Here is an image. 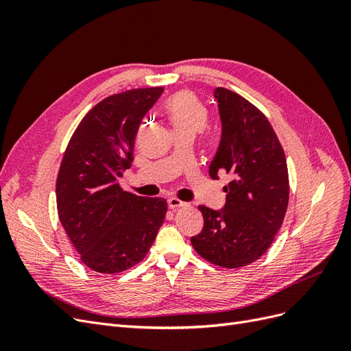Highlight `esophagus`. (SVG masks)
Returning <instances> with one entry per match:
<instances>
[{
    "mask_svg": "<svg viewBox=\"0 0 351 351\" xmlns=\"http://www.w3.org/2000/svg\"><path fill=\"white\" fill-rule=\"evenodd\" d=\"M168 206L171 208L173 210H176V209H178V208L187 206V204H186V202H183V200L177 199V197H169V199H168Z\"/></svg>",
    "mask_w": 351,
    "mask_h": 351,
    "instance_id": "34e87169",
    "label": "esophagus"
}]
</instances>
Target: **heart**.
<instances>
[{"label":"heart","mask_w":351,"mask_h":351,"mask_svg":"<svg viewBox=\"0 0 351 351\" xmlns=\"http://www.w3.org/2000/svg\"><path fill=\"white\" fill-rule=\"evenodd\" d=\"M167 112L176 132L196 134L206 127L208 110L193 93L178 92L167 102Z\"/></svg>","instance_id":"b5f03b06"}]
</instances>
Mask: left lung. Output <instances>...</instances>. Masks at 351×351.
Masks as SVG:
<instances>
[{"instance_id": "obj_1", "label": "left lung", "mask_w": 351, "mask_h": 351, "mask_svg": "<svg viewBox=\"0 0 351 351\" xmlns=\"http://www.w3.org/2000/svg\"><path fill=\"white\" fill-rule=\"evenodd\" d=\"M221 141L209 176L227 173L231 182L222 209L204 205V228L190 239L208 262L240 268L259 259L281 228L289 205V169L271 123L239 93L217 88Z\"/></svg>"}]
</instances>
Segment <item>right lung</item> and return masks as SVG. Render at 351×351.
I'll return each mask as SVG.
<instances>
[{
    "label": "right lung",
    "instance_id": "add662e5",
    "mask_svg": "<svg viewBox=\"0 0 351 351\" xmlns=\"http://www.w3.org/2000/svg\"><path fill=\"white\" fill-rule=\"evenodd\" d=\"M162 88L130 89L102 99L83 117L62 156L57 209L80 261L101 274L123 272L149 252L167 214V200L124 192L145 114Z\"/></svg>",
    "mask_w": 351,
    "mask_h": 351
}]
</instances>
